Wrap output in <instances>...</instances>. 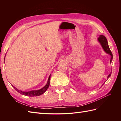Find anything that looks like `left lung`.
I'll return each mask as SVG.
<instances>
[{"instance_id": "obj_1", "label": "left lung", "mask_w": 121, "mask_h": 121, "mask_svg": "<svg viewBox=\"0 0 121 121\" xmlns=\"http://www.w3.org/2000/svg\"><path fill=\"white\" fill-rule=\"evenodd\" d=\"M97 39H98V42H99V43L100 44V45H101L102 48H103V49L104 50V52L106 53H107L108 54H109L111 56L110 63H112V60L113 56H112V53L111 52V51L110 49H109V46L108 45V41H107V38H106V37H105L104 36L102 35H100L99 36V37H98ZM111 74H112V72L110 73H109V74L108 75V79L109 77H110V76L111 75ZM103 85H104V84H103Z\"/></svg>"}]
</instances>
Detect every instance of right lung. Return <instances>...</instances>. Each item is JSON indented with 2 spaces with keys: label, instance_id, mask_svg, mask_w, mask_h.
Segmentation results:
<instances>
[{
  "label": "right lung",
  "instance_id": "1",
  "mask_svg": "<svg viewBox=\"0 0 121 121\" xmlns=\"http://www.w3.org/2000/svg\"><path fill=\"white\" fill-rule=\"evenodd\" d=\"M50 75L49 77L48 81H47V84L43 88H42L41 89L37 90H31L30 91H23L17 89L16 87L13 86V85H12V86L18 92L20 93L21 94L24 95L28 96H37L41 95V94H43L46 91V90L48 89L50 84Z\"/></svg>",
  "mask_w": 121,
  "mask_h": 121
}]
</instances>
